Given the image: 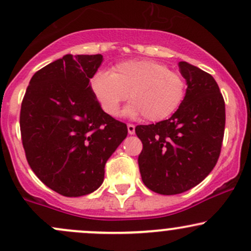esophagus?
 Listing matches in <instances>:
<instances>
[{
	"instance_id": "esophagus-1",
	"label": "esophagus",
	"mask_w": 251,
	"mask_h": 251,
	"mask_svg": "<svg viewBox=\"0 0 251 251\" xmlns=\"http://www.w3.org/2000/svg\"><path fill=\"white\" fill-rule=\"evenodd\" d=\"M127 131H128V134H134L135 126L133 124H127Z\"/></svg>"
}]
</instances>
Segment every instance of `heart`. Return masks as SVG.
Instances as JSON below:
<instances>
[{
  "label": "heart",
  "instance_id": "obj_1",
  "mask_svg": "<svg viewBox=\"0 0 251 251\" xmlns=\"http://www.w3.org/2000/svg\"><path fill=\"white\" fill-rule=\"evenodd\" d=\"M97 99L106 113L117 116L128 98L131 117L142 114L148 122H162L177 111L185 98V80L164 63L152 60L126 61L113 72L99 71L91 80Z\"/></svg>",
  "mask_w": 251,
  "mask_h": 251
}]
</instances>
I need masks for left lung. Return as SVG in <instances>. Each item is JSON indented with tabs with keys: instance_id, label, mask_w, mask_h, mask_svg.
<instances>
[{
	"instance_id": "obj_1",
	"label": "left lung",
	"mask_w": 251,
	"mask_h": 251,
	"mask_svg": "<svg viewBox=\"0 0 251 251\" xmlns=\"http://www.w3.org/2000/svg\"><path fill=\"white\" fill-rule=\"evenodd\" d=\"M178 66L188 83L179 108L169 119L135 127L143 143L142 179L160 195L188 191L212 171L226 127V103L216 80L185 61Z\"/></svg>"
}]
</instances>
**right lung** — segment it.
Returning a JSON list of instances; mask_svg holds the SVG:
<instances>
[{"mask_svg": "<svg viewBox=\"0 0 251 251\" xmlns=\"http://www.w3.org/2000/svg\"><path fill=\"white\" fill-rule=\"evenodd\" d=\"M102 55H71L45 66L22 100L20 129L30 169L66 197L96 191L105 164L127 135L125 123L102 111L89 80Z\"/></svg>", "mask_w": 251, "mask_h": 251, "instance_id": "obj_1", "label": "right lung"}]
</instances>
